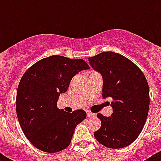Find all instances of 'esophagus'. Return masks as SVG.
Here are the masks:
<instances>
[{
    "label": "esophagus",
    "mask_w": 161,
    "mask_h": 161,
    "mask_svg": "<svg viewBox=\"0 0 161 161\" xmlns=\"http://www.w3.org/2000/svg\"><path fill=\"white\" fill-rule=\"evenodd\" d=\"M87 116H88V118L94 117V116H95V114H93V113L89 112V111H87Z\"/></svg>",
    "instance_id": "1"
}]
</instances>
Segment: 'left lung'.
I'll return each instance as SVG.
<instances>
[{
  "label": "left lung",
  "mask_w": 161,
  "mask_h": 161,
  "mask_svg": "<svg viewBox=\"0 0 161 161\" xmlns=\"http://www.w3.org/2000/svg\"><path fill=\"white\" fill-rule=\"evenodd\" d=\"M94 70L103 78V98H111L113 114L101 120L94 137L111 149L126 147L135 141L145 126L150 107V91L144 73L125 56L103 52L88 58Z\"/></svg>",
  "instance_id": "8db88e82"
}]
</instances>
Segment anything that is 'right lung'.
<instances>
[{
  "label": "right lung",
  "instance_id": "right-lung-1",
  "mask_svg": "<svg viewBox=\"0 0 161 161\" xmlns=\"http://www.w3.org/2000/svg\"><path fill=\"white\" fill-rule=\"evenodd\" d=\"M88 68L83 59L53 55L25 72L16 92V114L24 135L36 149L55 153L70 145L76 126L87 114L83 109L65 112L57 103L72 78Z\"/></svg>",
  "mask_w": 161,
  "mask_h": 161
}]
</instances>
